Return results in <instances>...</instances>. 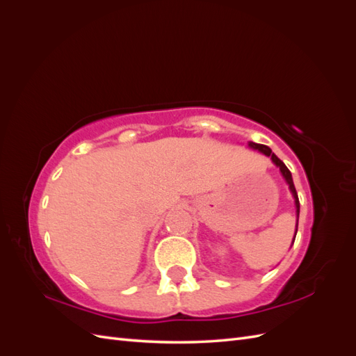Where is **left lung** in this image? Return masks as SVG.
Wrapping results in <instances>:
<instances>
[{
	"label": "left lung",
	"instance_id": "1",
	"mask_svg": "<svg viewBox=\"0 0 356 356\" xmlns=\"http://www.w3.org/2000/svg\"><path fill=\"white\" fill-rule=\"evenodd\" d=\"M248 145H250L252 149H257V152H260L261 154L270 157L273 165H276V168H279V170H281V175L284 177L285 182L289 187V191L291 195H293L294 197V203H296V213H297V224H296V234H297V229H298V215H300V202H298V196H297V191H296V187H294V182H293V175H291L289 169L285 166L284 161L281 159H277V156L275 153H272V149L268 148L267 145H263V144H255V143H248ZM296 234H294V239H296ZM294 239H293V243H294Z\"/></svg>",
	"mask_w": 356,
	"mask_h": 356
}]
</instances>
